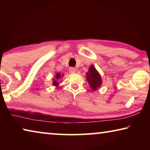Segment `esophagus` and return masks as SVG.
Masks as SVG:
<instances>
[{
	"label": "esophagus",
	"instance_id": "obj_1",
	"mask_svg": "<svg viewBox=\"0 0 150 150\" xmlns=\"http://www.w3.org/2000/svg\"><path fill=\"white\" fill-rule=\"evenodd\" d=\"M69 71L71 73H75L76 72V69H75L74 67H71L69 68Z\"/></svg>",
	"mask_w": 150,
	"mask_h": 150
}]
</instances>
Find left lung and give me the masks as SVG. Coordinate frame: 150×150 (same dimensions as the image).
Segmentation results:
<instances>
[{"label": "left lung", "mask_w": 150, "mask_h": 150, "mask_svg": "<svg viewBox=\"0 0 150 150\" xmlns=\"http://www.w3.org/2000/svg\"><path fill=\"white\" fill-rule=\"evenodd\" d=\"M86 79L93 91L97 90L103 83L100 73L93 65H91L88 68V71L86 73Z\"/></svg>", "instance_id": "obj_1"}]
</instances>
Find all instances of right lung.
<instances>
[{"mask_svg":"<svg viewBox=\"0 0 150 150\" xmlns=\"http://www.w3.org/2000/svg\"><path fill=\"white\" fill-rule=\"evenodd\" d=\"M64 75L63 74H61L60 73H58L56 72L55 73V77L54 78H53V83H52V85L55 86V87H57L58 85H59V83H58V80L60 79H62V77H63Z\"/></svg>","mask_w":150,"mask_h":150,"instance_id":"obj_1","label":"right lung"}]
</instances>
